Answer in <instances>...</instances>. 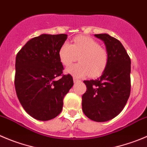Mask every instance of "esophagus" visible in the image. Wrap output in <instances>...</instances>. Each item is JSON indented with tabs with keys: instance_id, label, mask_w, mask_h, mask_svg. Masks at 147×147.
I'll use <instances>...</instances> for the list:
<instances>
[{
	"instance_id": "1",
	"label": "esophagus",
	"mask_w": 147,
	"mask_h": 147,
	"mask_svg": "<svg viewBox=\"0 0 147 147\" xmlns=\"http://www.w3.org/2000/svg\"><path fill=\"white\" fill-rule=\"evenodd\" d=\"M74 82L75 83H76V82H80V80H79V79H77V78H76V77H74Z\"/></svg>"
}]
</instances>
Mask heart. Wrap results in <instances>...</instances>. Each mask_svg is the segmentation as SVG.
Returning <instances> with one entry per match:
<instances>
[{"instance_id": "heart-1", "label": "heart", "mask_w": 147, "mask_h": 147, "mask_svg": "<svg viewBox=\"0 0 147 147\" xmlns=\"http://www.w3.org/2000/svg\"><path fill=\"white\" fill-rule=\"evenodd\" d=\"M59 58L62 64L68 67L77 60L79 63L68 67L66 72L82 77L89 75L97 77L106 69L109 62L107 50L100 42L88 36H78L73 39L72 45L64 42L59 49Z\"/></svg>"}]
</instances>
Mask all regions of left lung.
<instances>
[{"label":"left lung","instance_id":"1","mask_svg":"<svg viewBox=\"0 0 147 147\" xmlns=\"http://www.w3.org/2000/svg\"><path fill=\"white\" fill-rule=\"evenodd\" d=\"M104 41L109 62L95 80L84 81L86 91L82 95V110L87 118L105 122L123 110L131 93V59L121 42L107 34H94Z\"/></svg>","mask_w":147,"mask_h":147}]
</instances>
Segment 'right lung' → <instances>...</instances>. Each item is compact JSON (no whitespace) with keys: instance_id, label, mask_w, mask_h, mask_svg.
I'll use <instances>...</instances> for the list:
<instances>
[{"instance_id":"add662e5","label":"right lung","mask_w":147,"mask_h":147,"mask_svg":"<svg viewBox=\"0 0 147 147\" xmlns=\"http://www.w3.org/2000/svg\"><path fill=\"white\" fill-rule=\"evenodd\" d=\"M67 34H46L31 39L16 57L14 84L25 111L39 121H49L62 111L63 98L74 85L63 74L59 49Z\"/></svg>"}]
</instances>
